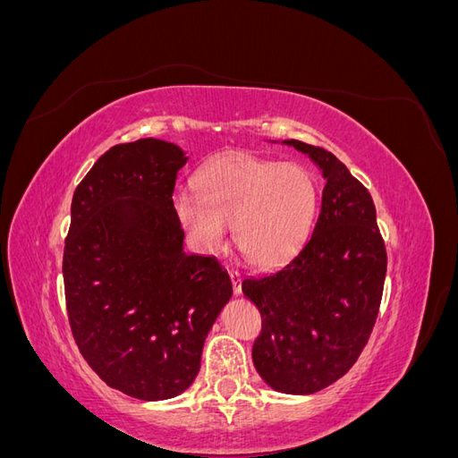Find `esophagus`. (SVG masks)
<instances>
[{
  "label": "esophagus",
  "instance_id": "34e87169",
  "mask_svg": "<svg viewBox=\"0 0 458 458\" xmlns=\"http://www.w3.org/2000/svg\"><path fill=\"white\" fill-rule=\"evenodd\" d=\"M229 276H231V284H233V293L234 296L242 294V276L239 271H229Z\"/></svg>",
  "mask_w": 458,
  "mask_h": 458
}]
</instances>
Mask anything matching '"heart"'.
Returning <instances> with one entry per match:
<instances>
[{
	"mask_svg": "<svg viewBox=\"0 0 458 458\" xmlns=\"http://www.w3.org/2000/svg\"><path fill=\"white\" fill-rule=\"evenodd\" d=\"M197 195L177 192L174 212L204 252L225 244L227 225L239 252L256 267H276L306 242L317 212L315 177L298 164L229 150L195 177Z\"/></svg>",
	"mask_w": 458,
	"mask_h": 458,
	"instance_id": "heart-1",
	"label": "heart"
}]
</instances>
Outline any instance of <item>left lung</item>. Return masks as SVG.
<instances>
[{"mask_svg": "<svg viewBox=\"0 0 458 458\" xmlns=\"http://www.w3.org/2000/svg\"><path fill=\"white\" fill-rule=\"evenodd\" d=\"M325 177L311 237L283 267L242 281L261 313L252 361L283 394H315L361 355L382 300L386 246L370 192L332 152L286 140Z\"/></svg>", "mask_w": 458, "mask_h": 458, "instance_id": "1", "label": "left lung"}]
</instances>
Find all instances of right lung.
I'll use <instances>...</instances> for the list:
<instances>
[{
  "label": "right lung",
  "mask_w": 458,
  "mask_h": 458,
  "mask_svg": "<svg viewBox=\"0 0 458 458\" xmlns=\"http://www.w3.org/2000/svg\"><path fill=\"white\" fill-rule=\"evenodd\" d=\"M183 148L137 140L108 148L74 191L64 241L66 311L80 353L114 390L183 394L233 294L212 256L185 254L174 212Z\"/></svg>",
  "instance_id": "add662e5"
}]
</instances>
